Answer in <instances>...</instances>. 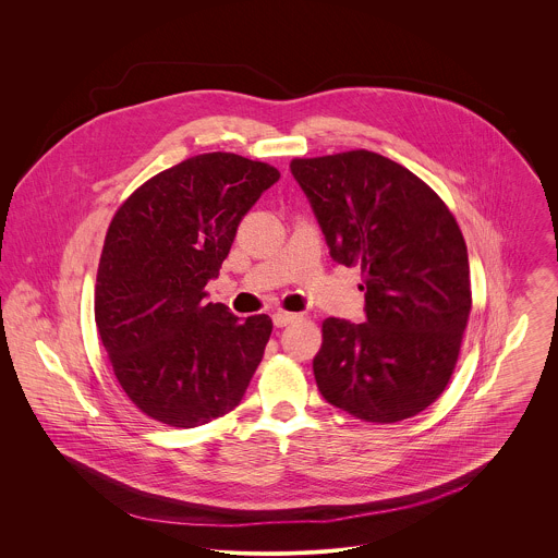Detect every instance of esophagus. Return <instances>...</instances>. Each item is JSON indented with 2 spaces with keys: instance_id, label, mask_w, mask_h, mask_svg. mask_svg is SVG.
<instances>
[{
  "instance_id": "obj_1",
  "label": "esophagus",
  "mask_w": 558,
  "mask_h": 558,
  "mask_svg": "<svg viewBox=\"0 0 558 558\" xmlns=\"http://www.w3.org/2000/svg\"><path fill=\"white\" fill-rule=\"evenodd\" d=\"M296 319H301V316H299V314H290V312H277V314H272V322H275L277 328H283V326H288V324H292V322H296Z\"/></svg>"
}]
</instances>
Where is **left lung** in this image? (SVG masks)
Returning <instances> with one entry per match:
<instances>
[{
  "label": "left lung",
  "mask_w": 558,
  "mask_h": 558,
  "mask_svg": "<svg viewBox=\"0 0 558 558\" xmlns=\"http://www.w3.org/2000/svg\"><path fill=\"white\" fill-rule=\"evenodd\" d=\"M335 262L361 266L365 322L326 318L319 393L369 423L434 403L456 369L473 294L469 251L447 204L410 169L369 150L294 159Z\"/></svg>",
  "instance_id": "1"
}]
</instances>
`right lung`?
<instances>
[{"label":"right lung","instance_id":"obj_1","mask_svg":"<svg viewBox=\"0 0 558 558\" xmlns=\"http://www.w3.org/2000/svg\"><path fill=\"white\" fill-rule=\"evenodd\" d=\"M279 180L262 160L208 153L144 182L113 215L96 275L94 318L113 374L146 416L197 427L244 396L272 332L206 303L242 217Z\"/></svg>","mask_w":558,"mask_h":558}]
</instances>
